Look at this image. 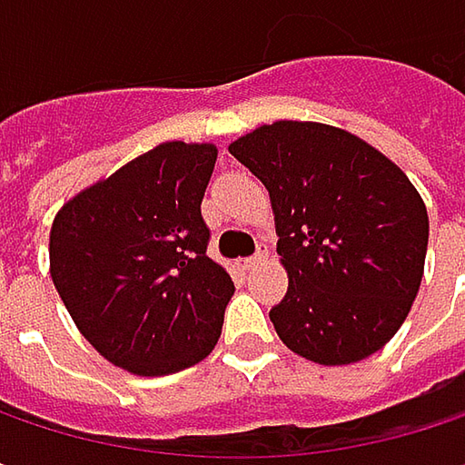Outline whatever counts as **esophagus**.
<instances>
[{
	"label": "esophagus",
	"instance_id": "1",
	"mask_svg": "<svg viewBox=\"0 0 465 465\" xmlns=\"http://www.w3.org/2000/svg\"><path fill=\"white\" fill-rule=\"evenodd\" d=\"M266 255H269V250L261 244V247H258V252H255L252 258H244V261H242V269H255L258 263H263V261H266Z\"/></svg>",
	"mask_w": 465,
	"mask_h": 465
}]
</instances>
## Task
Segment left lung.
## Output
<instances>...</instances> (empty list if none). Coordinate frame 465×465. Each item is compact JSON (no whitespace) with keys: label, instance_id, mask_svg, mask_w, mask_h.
Here are the masks:
<instances>
[{"label":"left lung","instance_id":"8db88e82","mask_svg":"<svg viewBox=\"0 0 465 465\" xmlns=\"http://www.w3.org/2000/svg\"><path fill=\"white\" fill-rule=\"evenodd\" d=\"M269 191L288 293L277 336L321 366L382 350L420 291L428 213L410 177L366 140L315 121H274L229 144Z\"/></svg>","mask_w":465,"mask_h":465}]
</instances>
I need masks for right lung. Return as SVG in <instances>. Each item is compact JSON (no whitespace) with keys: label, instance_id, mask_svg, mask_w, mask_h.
Returning a JSON list of instances; mask_svg holds the SVG:
<instances>
[{"label":"right lung","instance_id":"right-lung-1","mask_svg":"<svg viewBox=\"0 0 465 465\" xmlns=\"http://www.w3.org/2000/svg\"><path fill=\"white\" fill-rule=\"evenodd\" d=\"M213 142H161L72 196L50 226L53 285L110 363L161 377L204 361L233 296L207 255Z\"/></svg>","mask_w":465,"mask_h":465}]
</instances>
